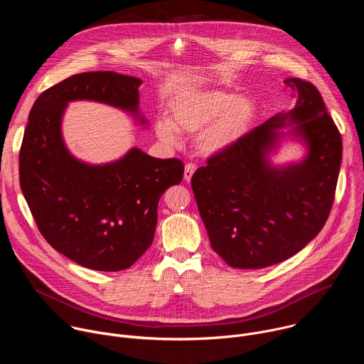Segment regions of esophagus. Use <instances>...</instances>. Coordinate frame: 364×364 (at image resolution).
Listing matches in <instances>:
<instances>
[{
	"instance_id": "34e87169",
	"label": "esophagus",
	"mask_w": 364,
	"mask_h": 364,
	"mask_svg": "<svg viewBox=\"0 0 364 364\" xmlns=\"http://www.w3.org/2000/svg\"><path fill=\"white\" fill-rule=\"evenodd\" d=\"M194 171H196V166L194 164H191V163L186 164V167H184V180L190 181L193 174H194Z\"/></svg>"
}]
</instances>
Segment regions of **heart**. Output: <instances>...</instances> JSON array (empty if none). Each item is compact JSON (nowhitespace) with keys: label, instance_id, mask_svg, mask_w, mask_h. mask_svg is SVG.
I'll list each match as a JSON object with an SVG mask.
<instances>
[{"label":"heart","instance_id":"1","mask_svg":"<svg viewBox=\"0 0 364 364\" xmlns=\"http://www.w3.org/2000/svg\"><path fill=\"white\" fill-rule=\"evenodd\" d=\"M256 115L252 99L223 89H200L176 100L168 119L155 124L157 136L177 142V132H197L196 146L204 155H216L236 145L250 129Z\"/></svg>","mask_w":364,"mask_h":364}]
</instances>
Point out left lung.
Segmentation results:
<instances>
[{
  "mask_svg": "<svg viewBox=\"0 0 364 364\" xmlns=\"http://www.w3.org/2000/svg\"><path fill=\"white\" fill-rule=\"evenodd\" d=\"M284 83L295 107L213 155L191 178L212 247L232 268L262 269L294 256L320 233L334 201L341 135L313 83ZM285 136L301 141L306 155L275 166L270 155Z\"/></svg>",
  "mask_w": 364,
  "mask_h": 364,
  "instance_id": "left-lung-1",
  "label": "left lung"
}]
</instances>
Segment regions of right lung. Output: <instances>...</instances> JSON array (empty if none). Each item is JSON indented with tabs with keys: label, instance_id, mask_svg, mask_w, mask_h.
Wrapping results in <instances>:
<instances>
[{
	"label": "right lung",
	"instance_id": "1",
	"mask_svg": "<svg viewBox=\"0 0 364 364\" xmlns=\"http://www.w3.org/2000/svg\"><path fill=\"white\" fill-rule=\"evenodd\" d=\"M142 80L115 72H86L44 90L30 111L20 149V186L44 239L73 262L117 272L151 246L163 193L181 183L184 166L139 148L107 164H87L68 149L62 121L69 102L107 103L141 125Z\"/></svg>",
	"mask_w": 364,
	"mask_h": 364
}]
</instances>
